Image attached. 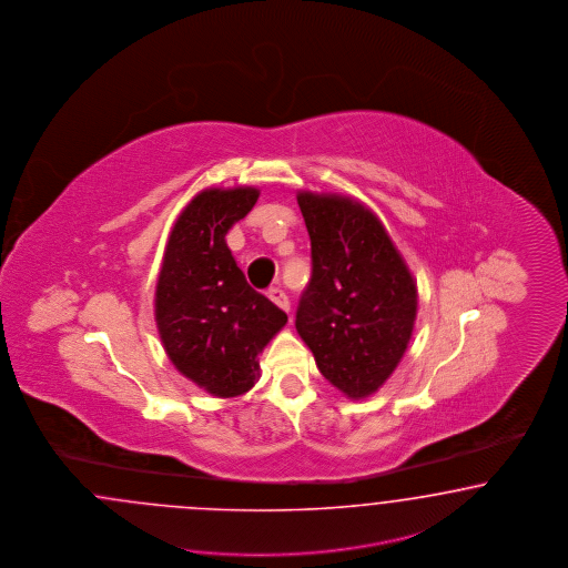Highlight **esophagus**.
<instances>
[{"mask_svg":"<svg viewBox=\"0 0 568 568\" xmlns=\"http://www.w3.org/2000/svg\"><path fill=\"white\" fill-rule=\"evenodd\" d=\"M267 296L274 301L280 310H284L286 313L291 312V301H288V296H286V293H284L282 288H272V291L267 293Z\"/></svg>","mask_w":568,"mask_h":568,"instance_id":"obj_1","label":"esophagus"}]
</instances>
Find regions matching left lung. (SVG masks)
<instances>
[{"mask_svg":"<svg viewBox=\"0 0 568 568\" xmlns=\"http://www.w3.org/2000/svg\"><path fill=\"white\" fill-rule=\"evenodd\" d=\"M296 201L312 239V282L294 326L329 385L364 399L385 385L409 345L416 280L366 204L313 192Z\"/></svg>","mask_w":568,"mask_h":568,"instance_id":"obj_1","label":"left lung"}]
</instances>
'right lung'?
<instances>
[{
    "label": "right lung",
    "mask_w": 568,
    "mask_h": 568,
    "mask_svg": "<svg viewBox=\"0 0 568 568\" xmlns=\"http://www.w3.org/2000/svg\"><path fill=\"white\" fill-rule=\"evenodd\" d=\"M258 190L209 187L175 221L154 294V320L171 364L206 393L230 399L258 381V355L288 315L246 282L225 234Z\"/></svg>",
    "instance_id": "right-lung-1"
}]
</instances>
